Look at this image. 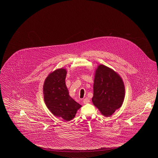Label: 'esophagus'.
<instances>
[{
    "label": "esophagus",
    "mask_w": 158,
    "mask_h": 158,
    "mask_svg": "<svg viewBox=\"0 0 158 158\" xmlns=\"http://www.w3.org/2000/svg\"><path fill=\"white\" fill-rule=\"evenodd\" d=\"M89 99L88 98H85L84 100H83V103L84 104H87V103H89Z\"/></svg>",
    "instance_id": "34e87169"
}]
</instances>
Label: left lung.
I'll use <instances>...</instances> for the list:
<instances>
[{"instance_id": "8db88e82", "label": "left lung", "mask_w": 158, "mask_h": 158, "mask_svg": "<svg viewBox=\"0 0 158 158\" xmlns=\"http://www.w3.org/2000/svg\"><path fill=\"white\" fill-rule=\"evenodd\" d=\"M125 97V87L121 77L104 65L96 69L94 83L93 104L106 116H111L121 107Z\"/></svg>"}]
</instances>
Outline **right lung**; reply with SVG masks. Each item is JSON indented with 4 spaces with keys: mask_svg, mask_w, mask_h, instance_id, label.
<instances>
[{
    "mask_svg": "<svg viewBox=\"0 0 158 158\" xmlns=\"http://www.w3.org/2000/svg\"><path fill=\"white\" fill-rule=\"evenodd\" d=\"M66 73L64 69H59L50 73L45 79L43 92L45 105L51 113L70 121L75 117L81 105L69 96L65 83Z\"/></svg>",
    "mask_w": 158,
    "mask_h": 158,
    "instance_id": "1",
    "label": "right lung"
}]
</instances>
